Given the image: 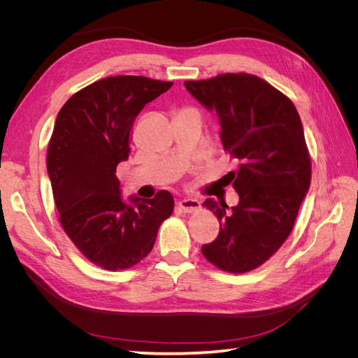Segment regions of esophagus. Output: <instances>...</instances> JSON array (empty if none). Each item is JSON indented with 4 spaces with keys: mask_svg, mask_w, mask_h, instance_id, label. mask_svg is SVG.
Instances as JSON below:
<instances>
[{
    "mask_svg": "<svg viewBox=\"0 0 358 358\" xmlns=\"http://www.w3.org/2000/svg\"><path fill=\"white\" fill-rule=\"evenodd\" d=\"M200 201L196 199H185L178 201V208L183 212V213H192L196 212L197 209H200Z\"/></svg>",
    "mask_w": 358,
    "mask_h": 358,
    "instance_id": "esophagus-1",
    "label": "esophagus"
}]
</instances>
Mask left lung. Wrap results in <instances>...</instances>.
<instances>
[{
  "label": "left lung",
  "instance_id": "obj_1",
  "mask_svg": "<svg viewBox=\"0 0 358 358\" xmlns=\"http://www.w3.org/2000/svg\"><path fill=\"white\" fill-rule=\"evenodd\" d=\"M183 85L218 115L224 150L239 162L225 176L239 204L227 212L225 201L203 203L218 218L220 234L201 252L224 272H251L287 241L310 185L300 116L285 94L254 74L225 73Z\"/></svg>",
  "mask_w": 358,
  "mask_h": 358
}]
</instances>
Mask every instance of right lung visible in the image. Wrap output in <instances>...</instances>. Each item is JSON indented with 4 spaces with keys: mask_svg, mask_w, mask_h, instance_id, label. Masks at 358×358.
Segmentation results:
<instances>
[{
    "mask_svg": "<svg viewBox=\"0 0 358 358\" xmlns=\"http://www.w3.org/2000/svg\"><path fill=\"white\" fill-rule=\"evenodd\" d=\"M171 85L112 76L71 95L57 116L46 164L59 222L82 255L104 270L143 259L175 208L169 191L127 204L116 178L117 164L128 159L136 116Z\"/></svg>",
    "mask_w": 358,
    "mask_h": 358,
    "instance_id": "add662e5",
    "label": "right lung"
}]
</instances>
